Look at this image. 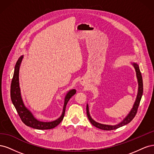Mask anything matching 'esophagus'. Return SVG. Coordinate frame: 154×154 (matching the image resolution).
<instances>
[{"label": "esophagus", "mask_w": 154, "mask_h": 154, "mask_svg": "<svg viewBox=\"0 0 154 154\" xmlns=\"http://www.w3.org/2000/svg\"><path fill=\"white\" fill-rule=\"evenodd\" d=\"M81 84H82V85H84V83H83V82H81Z\"/></svg>", "instance_id": "esophagus-1"}]
</instances>
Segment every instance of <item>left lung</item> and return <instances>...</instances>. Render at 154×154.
I'll use <instances>...</instances> for the list:
<instances>
[{
    "mask_svg": "<svg viewBox=\"0 0 154 154\" xmlns=\"http://www.w3.org/2000/svg\"><path fill=\"white\" fill-rule=\"evenodd\" d=\"M133 67L135 69V71H136V77L137 79V83H138V91H137V94L136 96V101H135L133 107L132 109L130 110L129 112V113L127 114V116L121 122L117 125H105V124H101L100 123L96 122V121L93 119L89 113V109H88V105L87 104V115L88 120L90 121V122L92 125H94V127L98 128L101 130H115L117 129L119 127H122L123 126L127 125L131 121L134 119V118L136 116L138 106L139 105V103H140V101L141 100V97L143 96V79H142V76H141V73L140 72V69H139V67L138 66V64L137 63L135 62H132L131 63Z\"/></svg>",
    "mask_w": 154,
    "mask_h": 154,
    "instance_id": "obj_1",
    "label": "left lung"
}]
</instances>
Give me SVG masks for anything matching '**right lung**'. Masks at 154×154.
<instances>
[{"instance_id":"right-lung-1","label":"right lung","mask_w":154,"mask_h":154,"mask_svg":"<svg viewBox=\"0 0 154 154\" xmlns=\"http://www.w3.org/2000/svg\"><path fill=\"white\" fill-rule=\"evenodd\" d=\"M23 58H24V55H22L18 58L15 66V70H14L10 92L12 103L13 105L15 106L22 122L26 125L38 130H48L53 128L58 125L63 120L68 101L72 96L76 94V91L75 89H71L67 92L66 96H65L64 105L62 115L57 119L49 122H44L37 119L31 112L25 106L24 101H23L22 98L20 88L19 85V69Z\"/></svg>"}]
</instances>
